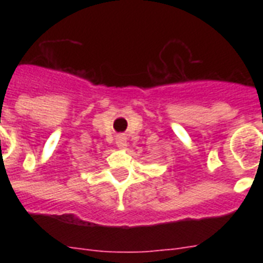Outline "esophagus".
Returning a JSON list of instances; mask_svg holds the SVG:
<instances>
[{"instance_id":"esophagus-1","label":"esophagus","mask_w":263,"mask_h":263,"mask_svg":"<svg viewBox=\"0 0 263 263\" xmlns=\"http://www.w3.org/2000/svg\"><path fill=\"white\" fill-rule=\"evenodd\" d=\"M116 143L120 148H126V138L124 136H117L116 137Z\"/></svg>"}]
</instances>
